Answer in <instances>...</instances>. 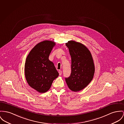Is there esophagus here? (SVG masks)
<instances>
[{"instance_id": "obj_1", "label": "esophagus", "mask_w": 124, "mask_h": 124, "mask_svg": "<svg viewBox=\"0 0 124 124\" xmlns=\"http://www.w3.org/2000/svg\"><path fill=\"white\" fill-rule=\"evenodd\" d=\"M59 74L60 76H61L62 74V71L61 70H59Z\"/></svg>"}]
</instances>
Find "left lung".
<instances>
[{
	"mask_svg": "<svg viewBox=\"0 0 124 124\" xmlns=\"http://www.w3.org/2000/svg\"><path fill=\"white\" fill-rule=\"evenodd\" d=\"M65 44L71 58V73L65 81L71 91H81L93 78L95 71L93 60L89 50L82 43L70 40Z\"/></svg>",
	"mask_w": 124,
	"mask_h": 124,
	"instance_id": "8db88e82",
	"label": "left lung"
}]
</instances>
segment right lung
<instances>
[{
  "label": "right lung",
  "instance_id": "right-lung-1",
  "mask_svg": "<svg viewBox=\"0 0 124 124\" xmlns=\"http://www.w3.org/2000/svg\"><path fill=\"white\" fill-rule=\"evenodd\" d=\"M55 44V42L51 40L39 43L30 52L25 61L27 82L40 93L48 91L54 80L59 76L54 63L48 58Z\"/></svg>",
  "mask_w": 124,
  "mask_h": 124
}]
</instances>
